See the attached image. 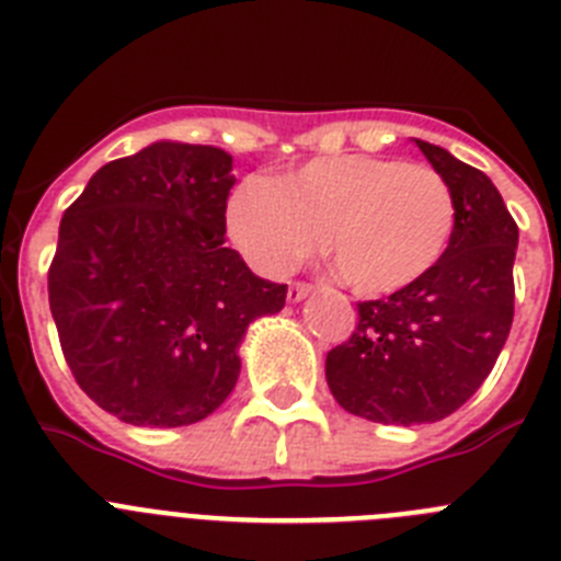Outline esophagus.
I'll return each mask as SVG.
<instances>
[{
  "label": "esophagus",
  "mask_w": 561,
  "mask_h": 561,
  "mask_svg": "<svg viewBox=\"0 0 561 561\" xmlns=\"http://www.w3.org/2000/svg\"><path fill=\"white\" fill-rule=\"evenodd\" d=\"M309 291H311L309 284H291L289 291H286V300H289V304H300Z\"/></svg>",
  "instance_id": "esophagus-1"
}]
</instances>
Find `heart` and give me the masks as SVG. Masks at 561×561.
I'll return each instance as SVG.
<instances>
[{
    "label": "heart",
    "instance_id": "1",
    "mask_svg": "<svg viewBox=\"0 0 561 561\" xmlns=\"http://www.w3.org/2000/svg\"><path fill=\"white\" fill-rule=\"evenodd\" d=\"M453 187L438 171L390 157L340 153L284 180H247L227 232L264 275H286L320 247L356 295H393L438 264L455 230Z\"/></svg>",
    "mask_w": 561,
    "mask_h": 561
}]
</instances>
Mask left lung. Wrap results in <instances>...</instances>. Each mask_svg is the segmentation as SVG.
<instances>
[{"mask_svg": "<svg viewBox=\"0 0 561 561\" xmlns=\"http://www.w3.org/2000/svg\"><path fill=\"white\" fill-rule=\"evenodd\" d=\"M415 146L453 187L447 252L408 289L356 306V331L325 356L340 408L401 427L447 419L492 374L512 331L519 238L483 171L433 142Z\"/></svg>", "mask_w": 561, "mask_h": 561, "instance_id": "8db88e82", "label": "left lung"}]
</instances>
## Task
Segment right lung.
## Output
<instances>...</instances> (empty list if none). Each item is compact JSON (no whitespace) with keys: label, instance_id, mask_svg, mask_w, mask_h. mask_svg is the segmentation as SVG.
<instances>
[{"label":"right lung","instance_id":"right-lung-1","mask_svg":"<svg viewBox=\"0 0 561 561\" xmlns=\"http://www.w3.org/2000/svg\"><path fill=\"white\" fill-rule=\"evenodd\" d=\"M232 157L160 140L106 162L64 213L49 311L98 408L134 427H187L236 388L252 320L286 286L225 247Z\"/></svg>","mask_w":561,"mask_h":561}]
</instances>
